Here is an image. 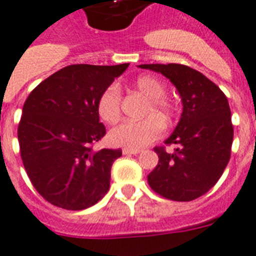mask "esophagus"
I'll return each instance as SVG.
<instances>
[{
    "mask_svg": "<svg viewBox=\"0 0 256 256\" xmlns=\"http://www.w3.org/2000/svg\"><path fill=\"white\" fill-rule=\"evenodd\" d=\"M122 153L124 156H136V154L140 153V150H132V149H124L122 150Z\"/></svg>",
    "mask_w": 256,
    "mask_h": 256,
    "instance_id": "esophagus-1",
    "label": "esophagus"
}]
</instances>
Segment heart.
Wrapping results in <instances>:
<instances>
[{"instance_id": "1", "label": "heart", "mask_w": 256, "mask_h": 256, "mask_svg": "<svg viewBox=\"0 0 256 256\" xmlns=\"http://www.w3.org/2000/svg\"><path fill=\"white\" fill-rule=\"evenodd\" d=\"M136 88L146 98L145 114L141 120H126L115 126L108 132L111 145L124 149L138 150L158 140L162 136L164 122H169L173 116V106L165 95V86L153 76H140L136 80ZM98 112L104 122L115 124L120 115V91L116 86H110L103 91L98 100ZM160 118H158V116Z\"/></svg>"}]
</instances>
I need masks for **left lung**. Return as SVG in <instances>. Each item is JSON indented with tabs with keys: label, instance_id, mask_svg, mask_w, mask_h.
Here are the masks:
<instances>
[{
	"label": "left lung",
	"instance_id": "1",
	"mask_svg": "<svg viewBox=\"0 0 256 256\" xmlns=\"http://www.w3.org/2000/svg\"><path fill=\"white\" fill-rule=\"evenodd\" d=\"M162 74L180 94L182 112L165 144L156 148L158 165L148 176L150 188L174 202H190L214 186L231 157L234 128L227 96L202 72L182 64H141Z\"/></svg>",
	"mask_w": 256,
	"mask_h": 256
}]
</instances>
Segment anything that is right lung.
Wrapping results in <instances>:
<instances>
[{
    "mask_svg": "<svg viewBox=\"0 0 256 256\" xmlns=\"http://www.w3.org/2000/svg\"><path fill=\"white\" fill-rule=\"evenodd\" d=\"M128 67L68 66L26 98L17 132L21 160L33 186L50 204L86 210L110 188L111 166L122 150L94 152L91 145L106 134L98 100Z\"/></svg>",
    "mask_w": 256,
    "mask_h": 256,
    "instance_id": "1",
    "label": "right lung"
}]
</instances>
